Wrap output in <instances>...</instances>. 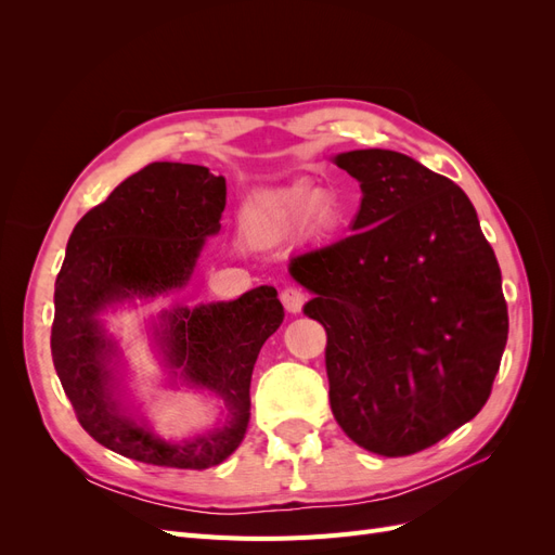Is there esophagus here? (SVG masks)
Instances as JSON below:
<instances>
[{"mask_svg":"<svg viewBox=\"0 0 555 555\" xmlns=\"http://www.w3.org/2000/svg\"><path fill=\"white\" fill-rule=\"evenodd\" d=\"M306 292L304 289H298V287H284L282 292H280V300H282V306H284V310L287 312H300L304 310V304H306Z\"/></svg>","mask_w":555,"mask_h":555,"instance_id":"1","label":"esophagus"}]
</instances>
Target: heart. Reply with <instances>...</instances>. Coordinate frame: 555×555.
Listing matches in <instances>:
<instances>
[{"mask_svg":"<svg viewBox=\"0 0 555 555\" xmlns=\"http://www.w3.org/2000/svg\"><path fill=\"white\" fill-rule=\"evenodd\" d=\"M312 201V190L308 188H296L287 194L268 198L263 204H259L255 210L249 212V229L257 233V236L263 238H275L284 236V233L294 231L310 208ZM319 212H324V208L319 206Z\"/></svg>","mask_w":555,"mask_h":555,"instance_id":"b5f03b06","label":"heart"}]
</instances>
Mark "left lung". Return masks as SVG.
I'll return each mask as SVG.
<instances>
[{
    "instance_id": "8db88e82",
    "label": "left lung",
    "mask_w": 555,
    "mask_h": 555,
    "mask_svg": "<svg viewBox=\"0 0 555 555\" xmlns=\"http://www.w3.org/2000/svg\"><path fill=\"white\" fill-rule=\"evenodd\" d=\"M335 164L363 192L354 233L294 257L289 273L326 328L335 422L367 451L410 456L491 396L509 331L500 266L456 182L393 150Z\"/></svg>"
}]
</instances>
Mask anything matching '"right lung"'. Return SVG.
<instances>
[{
  "instance_id": "obj_1",
  "label": "right lung",
  "mask_w": 555,
  "mask_h": 555,
  "mask_svg": "<svg viewBox=\"0 0 555 555\" xmlns=\"http://www.w3.org/2000/svg\"><path fill=\"white\" fill-rule=\"evenodd\" d=\"M227 180L206 166L153 162L117 184L74 227L55 282L53 363L80 426L106 449L147 465L206 469L229 459L249 424V382L261 345L284 319L275 287L229 304L164 312L155 331L173 375L224 402L227 422L169 442L115 398V343L99 314L188 284L198 251L220 231Z\"/></svg>"
}]
</instances>
